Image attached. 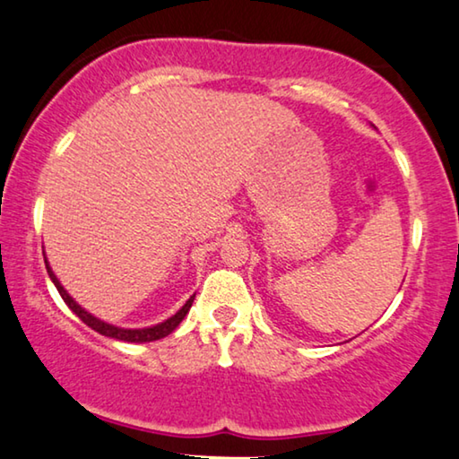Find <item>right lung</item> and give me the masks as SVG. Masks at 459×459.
<instances>
[{
  "mask_svg": "<svg viewBox=\"0 0 459 459\" xmlns=\"http://www.w3.org/2000/svg\"><path fill=\"white\" fill-rule=\"evenodd\" d=\"M45 268H48L49 279H51V282H54V285H56L57 293L62 295V299L66 301V306H68L70 309H73V312H74L76 316H79V318H81L82 322H85L87 326H91L95 333L103 334V337L126 341V343H150V341H158V339L168 337V334H170V333L174 331V328H177V326L180 325V322H183L185 316L189 314V309H191V306H193V299H195V295H191L189 299H186L185 306L180 307L177 314L170 316V318L164 320V322H160V325H156V326H147V328H120V326L108 325V322L95 318V316L89 314L85 307H81L79 303H76V301L73 299V297L68 295L66 289L62 287V282L57 281V276L54 274V270H51V266H49L48 257H45Z\"/></svg>",
  "mask_w": 459,
  "mask_h": 459,
  "instance_id": "right-lung-1",
  "label": "right lung"
}]
</instances>
